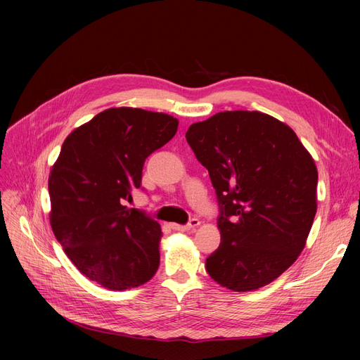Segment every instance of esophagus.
<instances>
[{"mask_svg": "<svg viewBox=\"0 0 360 360\" xmlns=\"http://www.w3.org/2000/svg\"><path fill=\"white\" fill-rule=\"evenodd\" d=\"M200 225V221L198 219H191V222L188 225H179V224H171V228L172 230L176 231H191V230H195V228H198Z\"/></svg>", "mask_w": 360, "mask_h": 360, "instance_id": "obj_1", "label": "esophagus"}]
</instances>
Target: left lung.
Segmentation results:
<instances>
[{"label": "left lung", "mask_w": 360, "mask_h": 360, "mask_svg": "<svg viewBox=\"0 0 360 360\" xmlns=\"http://www.w3.org/2000/svg\"><path fill=\"white\" fill-rule=\"evenodd\" d=\"M186 139L221 205L207 274L233 291L270 284L300 255L317 213L311 153L290 126L259 111L217 112L191 124Z\"/></svg>", "instance_id": "8db88e82"}]
</instances>
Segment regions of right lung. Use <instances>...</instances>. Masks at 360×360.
I'll list each match as a JSON object with an SVG mask.
<instances>
[{"label": "right lung", "instance_id": "add662e5", "mask_svg": "<svg viewBox=\"0 0 360 360\" xmlns=\"http://www.w3.org/2000/svg\"><path fill=\"white\" fill-rule=\"evenodd\" d=\"M177 127L168 114L110 108L64 139L51 168L52 231L75 267L106 290L139 287L158 271L160 225L123 202Z\"/></svg>", "mask_w": 360, "mask_h": 360}]
</instances>
